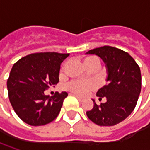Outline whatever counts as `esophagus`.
<instances>
[{
	"label": "esophagus",
	"mask_w": 150,
	"mask_h": 150,
	"mask_svg": "<svg viewBox=\"0 0 150 150\" xmlns=\"http://www.w3.org/2000/svg\"><path fill=\"white\" fill-rule=\"evenodd\" d=\"M74 96H75V97H76V98H78L79 101L83 100V98H81V97H79V96H78V95H74Z\"/></svg>",
	"instance_id": "esophagus-1"
}]
</instances>
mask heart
I'll use <instances>...</instances> for the list:
<instances>
[{"instance_id": "obj_1", "label": "heart", "mask_w": 150, "mask_h": 150, "mask_svg": "<svg viewBox=\"0 0 150 150\" xmlns=\"http://www.w3.org/2000/svg\"><path fill=\"white\" fill-rule=\"evenodd\" d=\"M83 64L87 69L95 68L98 70L101 66L99 58L94 56H89L85 57ZM67 88L78 95H85L89 91L95 88V84L90 81H73L67 84Z\"/></svg>"}]
</instances>
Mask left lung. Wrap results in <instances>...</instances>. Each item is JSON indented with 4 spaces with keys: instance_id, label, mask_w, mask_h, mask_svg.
<instances>
[{
    "instance_id": "1",
    "label": "left lung",
    "mask_w": 150,
    "mask_h": 150,
    "mask_svg": "<svg viewBox=\"0 0 150 150\" xmlns=\"http://www.w3.org/2000/svg\"><path fill=\"white\" fill-rule=\"evenodd\" d=\"M87 54L98 56L107 68V84L97 93L105 103L87 111V116L99 126H113L128 118L134 111L141 91V72L139 65L128 52L104 46L90 50Z\"/></svg>"
}]
</instances>
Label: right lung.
Wrapping results in <instances>:
<instances>
[{
    "mask_svg": "<svg viewBox=\"0 0 150 150\" xmlns=\"http://www.w3.org/2000/svg\"><path fill=\"white\" fill-rule=\"evenodd\" d=\"M69 53H32L15 63L7 80L9 100L26 124L41 126L51 123L61 111L67 93L46 95L44 91L59 82L61 63Z\"/></svg>",
    "mask_w": 150,
    "mask_h": 150,
    "instance_id": "obj_1",
    "label": "right lung"
}]
</instances>
